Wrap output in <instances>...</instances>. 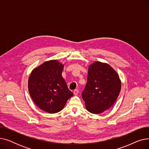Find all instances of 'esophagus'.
Segmentation results:
<instances>
[{
  "instance_id": "1",
  "label": "esophagus",
  "mask_w": 149,
  "mask_h": 149,
  "mask_svg": "<svg viewBox=\"0 0 149 149\" xmlns=\"http://www.w3.org/2000/svg\"><path fill=\"white\" fill-rule=\"evenodd\" d=\"M79 90L78 89H75V90H74V95H78V93H79Z\"/></svg>"
}]
</instances>
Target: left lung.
Here are the masks:
<instances>
[{"label":"left lung","mask_w":149,"mask_h":149,"mask_svg":"<svg viewBox=\"0 0 149 149\" xmlns=\"http://www.w3.org/2000/svg\"><path fill=\"white\" fill-rule=\"evenodd\" d=\"M121 89L119 75L109 64L95 61L88 68V81L82 98L87 110L101 113L115 103Z\"/></svg>","instance_id":"8db88e82"}]
</instances>
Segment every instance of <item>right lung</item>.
Returning a JSON list of instances; mask_svg holds the SVG:
<instances>
[{"instance_id": "right-lung-1", "label": "right lung", "mask_w": 149, "mask_h": 149, "mask_svg": "<svg viewBox=\"0 0 149 149\" xmlns=\"http://www.w3.org/2000/svg\"><path fill=\"white\" fill-rule=\"evenodd\" d=\"M63 67L57 60L46 61L35 68L28 79L31 98L39 108L49 113L61 111L73 96L61 75Z\"/></svg>"}]
</instances>
